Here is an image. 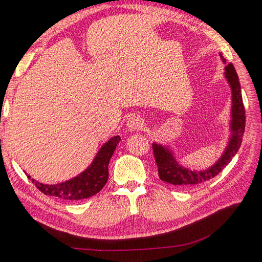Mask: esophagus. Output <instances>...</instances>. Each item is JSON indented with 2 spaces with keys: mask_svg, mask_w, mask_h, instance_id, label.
Masks as SVG:
<instances>
[{
  "mask_svg": "<svg viewBox=\"0 0 262 262\" xmlns=\"http://www.w3.org/2000/svg\"><path fill=\"white\" fill-rule=\"evenodd\" d=\"M126 125L130 132H140L144 127V120L140 117L134 116L128 119Z\"/></svg>",
  "mask_w": 262,
  "mask_h": 262,
  "instance_id": "34e87169",
  "label": "esophagus"
}]
</instances>
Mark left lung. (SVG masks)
Segmentation results:
<instances>
[{
    "label": "left lung",
    "instance_id": "8db88e82",
    "mask_svg": "<svg viewBox=\"0 0 262 262\" xmlns=\"http://www.w3.org/2000/svg\"><path fill=\"white\" fill-rule=\"evenodd\" d=\"M220 57L226 63V59L220 53ZM225 78L231 89V108H230V137L222 156L214 164L206 170H190L177 162L169 146L153 143L155 160L158 167V175L162 182H166L178 188H193L211 180L221 172L231 161L232 157L239 150L245 128V109L242 101L241 86L238 74L232 63L225 67Z\"/></svg>",
    "mask_w": 262,
    "mask_h": 262
}]
</instances>
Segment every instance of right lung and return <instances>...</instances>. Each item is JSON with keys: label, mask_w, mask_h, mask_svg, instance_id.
I'll return each instance as SVG.
<instances>
[{"label": "right lung", "mask_w": 262, "mask_h": 262, "mask_svg": "<svg viewBox=\"0 0 262 262\" xmlns=\"http://www.w3.org/2000/svg\"><path fill=\"white\" fill-rule=\"evenodd\" d=\"M120 140V136H115L112 139H109L100 148L90 166L84 172L67 182L56 185H47L35 181L29 175L27 177L46 195L55 196L66 201L88 199L99 193L107 183L108 163Z\"/></svg>", "instance_id": "1"}]
</instances>
